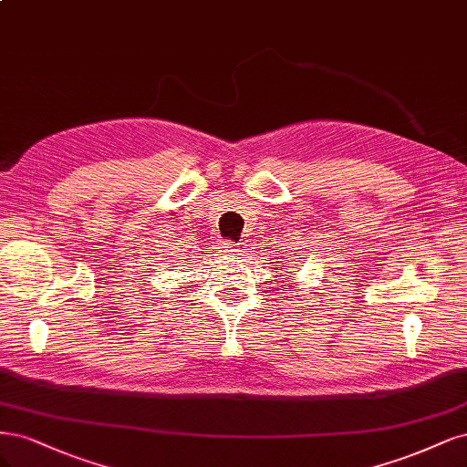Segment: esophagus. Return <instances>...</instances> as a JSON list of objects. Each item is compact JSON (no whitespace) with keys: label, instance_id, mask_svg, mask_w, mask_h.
I'll use <instances>...</instances> for the list:
<instances>
[{"label":"esophagus","instance_id":"esophagus-1","mask_svg":"<svg viewBox=\"0 0 467 467\" xmlns=\"http://www.w3.org/2000/svg\"><path fill=\"white\" fill-rule=\"evenodd\" d=\"M224 255H236V252H238V248H236V244H233V243H224L223 244V250H221Z\"/></svg>","mask_w":467,"mask_h":467}]
</instances>
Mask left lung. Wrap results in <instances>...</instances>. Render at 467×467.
<instances>
[{
	"mask_svg": "<svg viewBox=\"0 0 467 467\" xmlns=\"http://www.w3.org/2000/svg\"><path fill=\"white\" fill-rule=\"evenodd\" d=\"M285 287H287V285H285Z\"/></svg>",
	"mask_w": 467,
	"mask_h": 467,
	"instance_id": "8db88e82",
	"label": "left lung"
}]
</instances>
